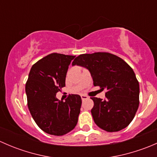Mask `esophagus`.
I'll list each match as a JSON object with an SVG mask.
<instances>
[{
  "mask_svg": "<svg viewBox=\"0 0 157 157\" xmlns=\"http://www.w3.org/2000/svg\"><path fill=\"white\" fill-rule=\"evenodd\" d=\"M81 99H82V100H85V99H88V96H86V95H81Z\"/></svg>",
  "mask_w": 157,
  "mask_h": 157,
  "instance_id": "1",
  "label": "esophagus"
}]
</instances>
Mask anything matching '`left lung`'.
<instances>
[{"mask_svg": "<svg viewBox=\"0 0 157 157\" xmlns=\"http://www.w3.org/2000/svg\"><path fill=\"white\" fill-rule=\"evenodd\" d=\"M72 65L90 71L95 86L106 90L105 99L92 97L91 113L96 125L108 132L125 128L139 106L140 87L133 69L119 57L107 52L79 55Z\"/></svg>", "mask_w": 157, "mask_h": 157, "instance_id": "1", "label": "left lung"}]
</instances>
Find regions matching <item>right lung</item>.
Returning a JSON list of instances; mask_svg holds the SVG:
<instances>
[{"label": "right lung", "mask_w": 157, "mask_h": 157, "mask_svg": "<svg viewBox=\"0 0 157 157\" xmlns=\"http://www.w3.org/2000/svg\"><path fill=\"white\" fill-rule=\"evenodd\" d=\"M72 55L52 53L33 64L26 84L28 108L37 125L45 133L61 136L77 125L82 100L71 94L65 101L56 93L65 86Z\"/></svg>", "instance_id": "right-lung-1"}]
</instances>
